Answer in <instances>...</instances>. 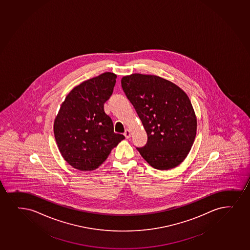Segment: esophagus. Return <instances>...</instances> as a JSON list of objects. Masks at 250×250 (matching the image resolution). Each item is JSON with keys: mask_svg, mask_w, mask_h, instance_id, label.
Returning a JSON list of instances; mask_svg holds the SVG:
<instances>
[{"mask_svg": "<svg viewBox=\"0 0 250 250\" xmlns=\"http://www.w3.org/2000/svg\"><path fill=\"white\" fill-rule=\"evenodd\" d=\"M124 135L125 136V138L129 139L131 136V131L129 129H126L125 133H124Z\"/></svg>", "mask_w": 250, "mask_h": 250, "instance_id": "obj_1", "label": "esophagus"}]
</instances>
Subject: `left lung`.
Returning <instances> with one entry per match:
<instances>
[{
    "label": "left lung",
    "mask_w": 250,
    "mask_h": 250,
    "mask_svg": "<svg viewBox=\"0 0 250 250\" xmlns=\"http://www.w3.org/2000/svg\"><path fill=\"white\" fill-rule=\"evenodd\" d=\"M121 85L141 119L148 141L136 148L157 170L179 166L191 150L197 134V116L188 94L156 75L133 74Z\"/></svg>",
    "instance_id": "left-lung-1"
}]
</instances>
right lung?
<instances>
[{
	"label": "right lung",
	"instance_id": "right-lung-1",
	"mask_svg": "<svg viewBox=\"0 0 250 250\" xmlns=\"http://www.w3.org/2000/svg\"><path fill=\"white\" fill-rule=\"evenodd\" d=\"M116 78V74L106 72L74 87L54 120L53 132L59 151L75 169H97L125 139L114 132L112 120L104 110Z\"/></svg>",
	"mask_w": 250,
	"mask_h": 250
}]
</instances>
